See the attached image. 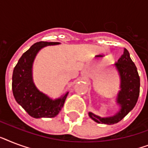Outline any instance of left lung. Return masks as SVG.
Here are the masks:
<instances>
[{"mask_svg":"<svg viewBox=\"0 0 148 148\" xmlns=\"http://www.w3.org/2000/svg\"><path fill=\"white\" fill-rule=\"evenodd\" d=\"M115 66L121 76V88L117 97V103L121 109L114 117L101 118L92 113L89 116L99 124H113L121 121L135 106L140 94V77L134 63L130 58L128 51L124 48V53L116 62Z\"/></svg>","mask_w":148,"mask_h":148,"instance_id":"1","label":"left lung"}]
</instances>
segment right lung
<instances>
[{"mask_svg": "<svg viewBox=\"0 0 148 148\" xmlns=\"http://www.w3.org/2000/svg\"><path fill=\"white\" fill-rule=\"evenodd\" d=\"M59 42L39 41L32 45L18 60L14 68L12 90L15 100L30 116L34 118L53 117L61 110L68 92L61 98L51 100L36 88L32 81V64L36 54L47 45Z\"/></svg>", "mask_w": 148, "mask_h": 148, "instance_id": "right-lung-1", "label": "right lung"}]
</instances>
